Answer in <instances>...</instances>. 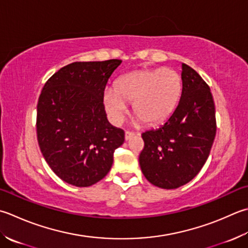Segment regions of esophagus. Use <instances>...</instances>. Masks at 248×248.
<instances>
[{
  "label": "esophagus",
  "mask_w": 248,
  "mask_h": 248,
  "mask_svg": "<svg viewBox=\"0 0 248 248\" xmlns=\"http://www.w3.org/2000/svg\"><path fill=\"white\" fill-rule=\"evenodd\" d=\"M134 135H135V133L132 132V131H125L124 139H125V140H129L132 139V138L134 137Z\"/></svg>",
  "instance_id": "1"
}]
</instances>
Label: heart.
<instances>
[{
    "label": "heart",
    "instance_id": "obj_1",
    "mask_svg": "<svg viewBox=\"0 0 248 248\" xmlns=\"http://www.w3.org/2000/svg\"><path fill=\"white\" fill-rule=\"evenodd\" d=\"M183 92L179 73L170 67L144 69L125 74L115 87L106 89L105 109L114 123L123 120L133 103V113L148 124L163 123L171 116Z\"/></svg>",
    "mask_w": 248,
    "mask_h": 248
}]
</instances>
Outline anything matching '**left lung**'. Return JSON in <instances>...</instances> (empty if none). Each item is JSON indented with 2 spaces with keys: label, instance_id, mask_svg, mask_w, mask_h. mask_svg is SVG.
Returning a JSON list of instances; mask_svg holds the SVG:
<instances>
[{
  "label": "left lung",
  "instance_id": "obj_1",
  "mask_svg": "<svg viewBox=\"0 0 248 248\" xmlns=\"http://www.w3.org/2000/svg\"><path fill=\"white\" fill-rule=\"evenodd\" d=\"M182 79V96L174 113L163 125L142 134L140 170L149 183L163 189L185 185L201 171L216 135L210 87L185 63Z\"/></svg>",
  "mask_w": 248,
  "mask_h": 248
}]
</instances>
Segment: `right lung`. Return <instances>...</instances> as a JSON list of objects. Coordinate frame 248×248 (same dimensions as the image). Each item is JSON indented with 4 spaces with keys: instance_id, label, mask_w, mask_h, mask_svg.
<instances>
[{
    "instance_id": "1",
    "label": "right lung",
    "mask_w": 248,
    "mask_h": 248,
    "mask_svg": "<svg viewBox=\"0 0 248 248\" xmlns=\"http://www.w3.org/2000/svg\"><path fill=\"white\" fill-rule=\"evenodd\" d=\"M120 64L118 59L73 62L41 92L38 145L48 166L70 185L88 187L104 178L124 142V130L108 123L103 104L106 84Z\"/></svg>"
}]
</instances>
